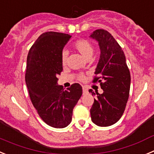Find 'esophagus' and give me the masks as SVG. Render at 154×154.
Here are the masks:
<instances>
[{
  "label": "esophagus",
  "instance_id": "34e87169",
  "mask_svg": "<svg viewBox=\"0 0 154 154\" xmlns=\"http://www.w3.org/2000/svg\"><path fill=\"white\" fill-rule=\"evenodd\" d=\"M83 92H84V94H87L88 92V91H87V89L85 87H83Z\"/></svg>",
  "mask_w": 154,
  "mask_h": 154
}]
</instances>
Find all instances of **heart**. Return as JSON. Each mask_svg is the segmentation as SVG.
Segmentation results:
<instances>
[{"instance_id":"1","label":"heart","mask_w":154,"mask_h":154,"mask_svg":"<svg viewBox=\"0 0 154 154\" xmlns=\"http://www.w3.org/2000/svg\"><path fill=\"white\" fill-rule=\"evenodd\" d=\"M74 48L80 54L82 55L84 58L87 59V58L91 57L94 54V46L93 44L90 42L89 41L85 39H80L76 41L74 44ZM67 52L66 51H63L61 54V62L62 64L64 65L67 61ZM84 79V75L79 76V80H83Z\"/></svg>"}]
</instances>
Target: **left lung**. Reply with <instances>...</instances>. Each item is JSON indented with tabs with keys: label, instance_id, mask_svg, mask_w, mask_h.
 <instances>
[{
	"label": "left lung",
	"instance_id": "obj_1",
	"mask_svg": "<svg viewBox=\"0 0 154 154\" xmlns=\"http://www.w3.org/2000/svg\"><path fill=\"white\" fill-rule=\"evenodd\" d=\"M90 37L96 40L100 50L93 82L100 83L103 94L97 93L91 109L93 123L109 127L117 123L125 110L131 87V74L121 47L106 30L98 29ZM93 95L95 93L90 90Z\"/></svg>",
	"mask_w": 154,
	"mask_h": 154
}]
</instances>
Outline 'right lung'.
Wrapping results in <instances>:
<instances>
[{
	"instance_id": "add662e5",
	"label": "right lung",
	"mask_w": 154,
	"mask_h": 154,
	"mask_svg": "<svg viewBox=\"0 0 154 154\" xmlns=\"http://www.w3.org/2000/svg\"><path fill=\"white\" fill-rule=\"evenodd\" d=\"M70 37L63 33H44L27 55L25 80L30 100L41 118L54 128L70 124L74 107L83 93L77 83L67 90L57 84V76L63 70L62 51Z\"/></svg>"
}]
</instances>
